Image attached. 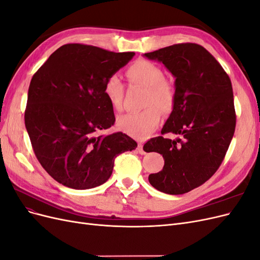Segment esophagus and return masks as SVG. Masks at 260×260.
<instances>
[{"label": "esophagus", "instance_id": "34e87169", "mask_svg": "<svg viewBox=\"0 0 260 260\" xmlns=\"http://www.w3.org/2000/svg\"><path fill=\"white\" fill-rule=\"evenodd\" d=\"M138 148H139V152L140 154H145V151L143 149V143L142 142H139V145H138Z\"/></svg>", "mask_w": 260, "mask_h": 260}]
</instances>
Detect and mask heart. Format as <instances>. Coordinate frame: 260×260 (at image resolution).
I'll return each instance as SVG.
<instances>
[{"instance_id": "heart-1", "label": "heart", "mask_w": 260, "mask_h": 260, "mask_svg": "<svg viewBox=\"0 0 260 260\" xmlns=\"http://www.w3.org/2000/svg\"><path fill=\"white\" fill-rule=\"evenodd\" d=\"M127 78L131 83L146 88L143 111L127 113L118 117L117 125L121 131L137 139L149 136L160 120L161 109L169 113L175 106L176 88L174 83L164 78L162 69L155 62L138 59L127 69ZM124 85L118 75L109 76L104 84V94L115 109H120ZM157 107L156 108L155 106Z\"/></svg>"}]
</instances>
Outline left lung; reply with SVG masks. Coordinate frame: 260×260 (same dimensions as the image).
I'll list each match as a JSON object with an SVG mask.
<instances>
[{"label":"left lung","mask_w":260,"mask_h":260,"mask_svg":"<svg viewBox=\"0 0 260 260\" xmlns=\"http://www.w3.org/2000/svg\"><path fill=\"white\" fill-rule=\"evenodd\" d=\"M144 55L162 62L176 78L174 109L161 136L146 143L165 159L162 170L148 181L160 192L184 194L212 177L229 148L237 123L231 80L200 44H174ZM168 133L181 139L165 138Z\"/></svg>","instance_id":"1"}]
</instances>
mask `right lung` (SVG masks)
I'll list each match as a JSON object with an SVG mask.
<instances>
[{
    "label": "right lung",
    "mask_w": 260,
    "mask_h": 260,
    "mask_svg": "<svg viewBox=\"0 0 260 260\" xmlns=\"http://www.w3.org/2000/svg\"><path fill=\"white\" fill-rule=\"evenodd\" d=\"M135 56L93 45L60 46L31 79L25 124L39 162L58 183L85 190L105 183L116 157L138 144L115 123L104 84Z\"/></svg>",
    "instance_id": "obj_1"
}]
</instances>
